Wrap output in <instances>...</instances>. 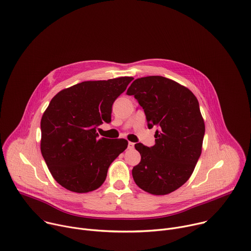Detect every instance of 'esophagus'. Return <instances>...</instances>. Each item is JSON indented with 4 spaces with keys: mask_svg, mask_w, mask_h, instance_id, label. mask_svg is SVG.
<instances>
[{
    "mask_svg": "<svg viewBox=\"0 0 251 251\" xmlns=\"http://www.w3.org/2000/svg\"><path fill=\"white\" fill-rule=\"evenodd\" d=\"M133 148H134V143L128 142V149H133Z\"/></svg>",
    "mask_w": 251,
    "mask_h": 251,
    "instance_id": "34e87169",
    "label": "esophagus"
}]
</instances>
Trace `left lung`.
<instances>
[{"instance_id":"left-lung-1","label":"left lung","mask_w":251,"mask_h":251,"mask_svg":"<svg viewBox=\"0 0 251 251\" xmlns=\"http://www.w3.org/2000/svg\"><path fill=\"white\" fill-rule=\"evenodd\" d=\"M144 109L148 127H159L156 144H135L141 162L132 170L136 185L149 194L168 195L192 176L201 153L204 122L197 97L163 76L137 78L127 90Z\"/></svg>"}]
</instances>
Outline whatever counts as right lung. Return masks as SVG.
<instances>
[{
    "instance_id": "add662e5",
    "label": "right lung",
    "mask_w": 251,
    "mask_h": 251,
    "mask_svg": "<svg viewBox=\"0 0 251 251\" xmlns=\"http://www.w3.org/2000/svg\"><path fill=\"white\" fill-rule=\"evenodd\" d=\"M133 79L83 81L50 102L41 121V151L53 178L66 190L81 194L98 189L127 148L125 139L98 138L96 128L111 121L113 102Z\"/></svg>"
}]
</instances>
